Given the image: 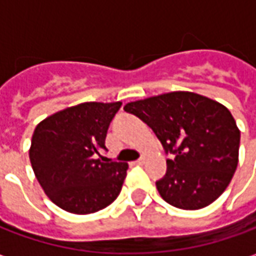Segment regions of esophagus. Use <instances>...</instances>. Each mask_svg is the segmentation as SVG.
Wrapping results in <instances>:
<instances>
[{"mask_svg":"<svg viewBox=\"0 0 256 256\" xmlns=\"http://www.w3.org/2000/svg\"><path fill=\"white\" fill-rule=\"evenodd\" d=\"M144 162H145L144 158H141V159H138V160H136V162H134V164H142V163H144Z\"/></svg>","mask_w":256,"mask_h":256,"instance_id":"1","label":"esophagus"}]
</instances>
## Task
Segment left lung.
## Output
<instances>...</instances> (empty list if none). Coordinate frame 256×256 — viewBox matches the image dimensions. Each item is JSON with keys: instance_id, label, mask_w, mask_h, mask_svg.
I'll use <instances>...</instances> for the list:
<instances>
[{"instance_id": "obj_1", "label": "left lung", "mask_w": 256, "mask_h": 256, "mask_svg": "<svg viewBox=\"0 0 256 256\" xmlns=\"http://www.w3.org/2000/svg\"><path fill=\"white\" fill-rule=\"evenodd\" d=\"M124 111L146 123L174 155L156 181L167 203L203 208L228 188L238 163L240 130L225 106L192 92H172L128 102Z\"/></svg>"}]
</instances>
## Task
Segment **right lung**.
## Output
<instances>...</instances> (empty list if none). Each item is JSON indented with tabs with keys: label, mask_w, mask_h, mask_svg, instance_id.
Listing matches in <instances>:
<instances>
[{
	"label": "right lung",
	"mask_w": 256,
	"mask_h": 256,
	"mask_svg": "<svg viewBox=\"0 0 256 256\" xmlns=\"http://www.w3.org/2000/svg\"><path fill=\"white\" fill-rule=\"evenodd\" d=\"M120 106V101L82 102L38 123L31 138V166L44 192L60 208L92 214L120 193L128 163L96 159L106 150V132Z\"/></svg>",
	"instance_id": "add662e5"
}]
</instances>
